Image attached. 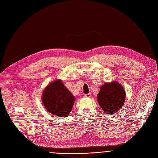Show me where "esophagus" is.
I'll return each instance as SVG.
<instances>
[{
    "instance_id": "34e87169",
    "label": "esophagus",
    "mask_w": 158,
    "mask_h": 158,
    "mask_svg": "<svg viewBox=\"0 0 158 158\" xmlns=\"http://www.w3.org/2000/svg\"><path fill=\"white\" fill-rule=\"evenodd\" d=\"M84 96H85V97H87V98H89V97H91V93L85 94H84Z\"/></svg>"
}]
</instances>
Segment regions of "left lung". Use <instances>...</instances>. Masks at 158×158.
Instances as JSON below:
<instances>
[{
  "label": "left lung",
  "instance_id": "1",
  "mask_svg": "<svg viewBox=\"0 0 158 158\" xmlns=\"http://www.w3.org/2000/svg\"><path fill=\"white\" fill-rule=\"evenodd\" d=\"M125 91L122 85L116 81L105 83L97 95L98 102L107 114H113L124 105Z\"/></svg>",
  "mask_w": 158,
  "mask_h": 158
}]
</instances>
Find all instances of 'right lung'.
<instances>
[{
    "instance_id": "right-lung-1",
    "label": "right lung",
    "mask_w": 158,
    "mask_h": 158,
    "mask_svg": "<svg viewBox=\"0 0 158 158\" xmlns=\"http://www.w3.org/2000/svg\"><path fill=\"white\" fill-rule=\"evenodd\" d=\"M74 96L61 80L52 81L44 90L42 100L46 109L52 115L67 117L72 110Z\"/></svg>"
}]
</instances>
